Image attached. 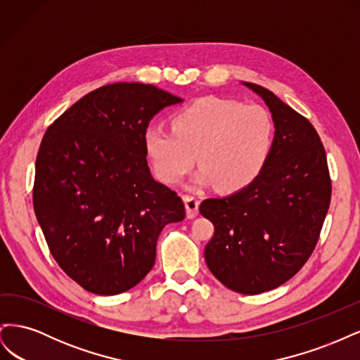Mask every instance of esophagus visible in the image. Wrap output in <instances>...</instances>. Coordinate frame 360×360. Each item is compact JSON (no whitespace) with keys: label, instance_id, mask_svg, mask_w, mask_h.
<instances>
[{"label":"esophagus","instance_id":"esophagus-1","mask_svg":"<svg viewBox=\"0 0 360 360\" xmlns=\"http://www.w3.org/2000/svg\"><path fill=\"white\" fill-rule=\"evenodd\" d=\"M183 200H184V205H186V214H188V217H189V219H193V217L198 214L200 201L195 198V197H191V195H184Z\"/></svg>","mask_w":360,"mask_h":360}]
</instances>
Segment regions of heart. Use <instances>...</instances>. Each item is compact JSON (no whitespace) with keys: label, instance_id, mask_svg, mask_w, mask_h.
<instances>
[{"label":"heart","instance_id":"b5f03b06","mask_svg":"<svg viewBox=\"0 0 360 360\" xmlns=\"http://www.w3.org/2000/svg\"><path fill=\"white\" fill-rule=\"evenodd\" d=\"M171 124L151 126L144 134L147 155L165 183H179L197 156L202 168L195 184L242 189L263 169L274 143L271 117L254 103L207 97L179 111Z\"/></svg>","mask_w":360,"mask_h":360}]
</instances>
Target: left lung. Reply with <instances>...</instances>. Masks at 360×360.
Instances as JSON below:
<instances>
[{
    "label": "left lung",
    "instance_id": "left-lung-1",
    "mask_svg": "<svg viewBox=\"0 0 360 360\" xmlns=\"http://www.w3.org/2000/svg\"><path fill=\"white\" fill-rule=\"evenodd\" d=\"M243 85L271 112L270 155L248 186L204 200L200 213L214 225L204 249L207 267L226 288L259 294L284 284L311 257L332 184L321 139L308 120L264 86Z\"/></svg>",
    "mask_w": 360,
    "mask_h": 360
}]
</instances>
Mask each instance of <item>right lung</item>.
Returning <instances> with one entry per match:
<instances>
[{
  "label": "right lung",
  "instance_id": "right-lung-1",
  "mask_svg": "<svg viewBox=\"0 0 360 360\" xmlns=\"http://www.w3.org/2000/svg\"><path fill=\"white\" fill-rule=\"evenodd\" d=\"M183 99L155 85L115 82L53 122L36 159L32 204L52 257L90 292L135 287L155 264L163 226L184 219L179 195L151 176L144 134Z\"/></svg>",
  "mask_w": 360,
  "mask_h": 360
}]
</instances>
